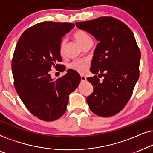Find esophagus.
<instances>
[{
  "label": "esophagus",
  "mask_w": 153,
  "mask_h": 153,
  "mask_svg": "<svg viewBox=\"0 0 153 153\" xmlns=\"http://www.w3.org/2000/svg\"><path fill=\"white\" fill-rule=\"evenodd\" d=\"M80 78H81V81L82 82H85L86 80H87V78H86V77L84 76H80Z\"/></svg>",
  "instance_id": "34e87169"
}]
</instances>
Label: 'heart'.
<instances>
[{
	"label": "heart",
	"mask_w": 153,
	"mask_h": 153,
	"mask_svg": "<svg viewBox=\"0 0 153 153\" xmlns=\"http://www.w3.org/2000/svg\"><path fill=\"white\" fill-rule=\"evenodd\" d=\"M74 38L79 43L81 46H84L85 43H87L88 41L91 40L90 36L85 31L82 30H78L75 32L74 34ZM66 40L62 39L59 46V53L61 55L64 54V46H65ZM70 68L72 70L76 71L79 73L81 74H85L89 69L90 66V61L87 58H82V59H75L70 64Z\"/></svg>",
	"instance_id": "heart-1"
}]
</instances>
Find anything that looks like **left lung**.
Segmentation results:
<instances>
[{
    "label": "left lung",
    "mask_w": 153,
    "mask_h": 153,
    "mask_svg": "<svg viewBox=\"0 0 153 153\" xmlns=\"http://www.w3.org/2000/svg\"><path fill=\"white\" fill-rule=\"evenodd\" d=\"M98 41L87 77L94 91L87 98L92 112L102 117L117 114L132 96L139 77L141 52L129 27L111 16L76 23ZM98 76H97V75ZM103 77L101 81L99 77Z\"/></svg>",
    "instance_id": "8db88e82"
}]
</instances>
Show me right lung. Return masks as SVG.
Returning <instances> with one entry per match:
<instances>
[{
  "mask_svg": "<svg viewBox=\"0 0 153 153\" xmlns=\"http://www.w3.org/2000/svg\"><path fill=\"white\" fill-rule=\"evenodd\" d=\"M74 26L53 21L36 23L23 32L15 48L12 61L15 89L30 113L45 121H53L65 113L69 94L81 80L72 69L56 80L50 75L53 66L59 71L65 70L59 64L62 60L60 43Z\"/></svg>",
  "mask_w": 153,
  "mask_h": 153,
  "instance_id": "obj_1",
  "label": "right lung"
}]
</instances>
